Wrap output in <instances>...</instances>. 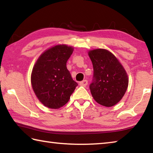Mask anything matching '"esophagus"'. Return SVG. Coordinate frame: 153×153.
Wrapping results in <instances>:
<instances>
[{"label":"esophagus","instance_id":"esophagus-1","mask_svg":"<svg viewBox=\"0 0 153 153\" xmlns=\"http://www.w3.org/2000/svg\"><path fill=\"white\" fill-rule=\"evenodd\" d=\"M87 84H88L87 79H84V80H83V81L79 82V85L82 86H87Z\"/></svg>","mask_w":153,"mask_h":153}]
</instances>
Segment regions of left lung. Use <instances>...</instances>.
Instances as JSON below:
<instances>
[{
    "mask_svg": "<svg viewBox=\"0 0 153 153\" xmlns=\"http://www.w3.org/2000/svg\"><path fill=\"white\" fill-rule=\"evenodd\" d=\"M94 74L90 90L98 104L112 107L120 102L128 86L125 69L111 52L98 48L90 51Z\"/></svg>",
    "mask_w": 153,
    "mask_h": 153,
    "instance_id": "left-lung-1",
    "label": "left lung"
}]
</instances>
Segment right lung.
Listing matches in <instances>:
<instances>
[{"label": "right lung", "instance_id": "right-lung-1", "mask_svg": "<svg viewBox=\"0 0 153 153\" xmlns=\"http://www.w3.org/2000/svg\"><path fill=\"white\" fill-rule=\"evenodd\" d=\"M73 51V48L67 45L53 46L41 55L33 67L31 76L33 90L46 107H63L78 85L66 66Z\"/></svg>", "mask_w": 153, "mask_h": 153}]
</instances>
